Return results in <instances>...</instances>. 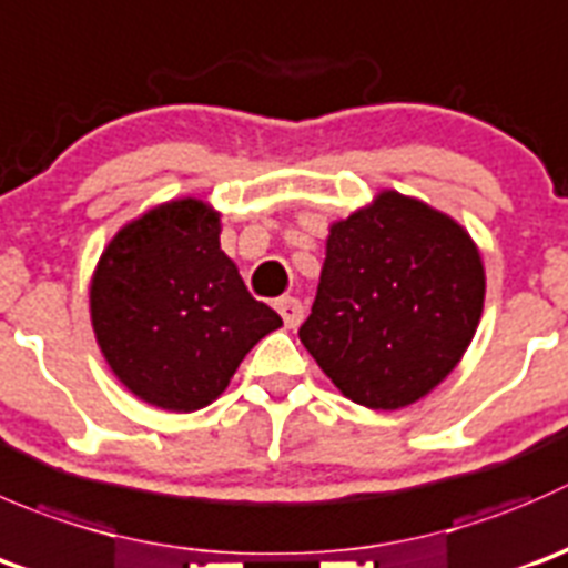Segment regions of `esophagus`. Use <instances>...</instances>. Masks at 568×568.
I'll return each instance as SVG.
<instances>
[{"label": "esophagus", "instance_id": "obj_1", "mask_svg": "<svg viewBox=\"0 0 568 568\" xmlns=\"http://www.w3.org/2000/svg\"><path fill=\"white\" fill-rule=\"evenodd\" d=\"M274 307H277V313L283 316L285 327H296V324L302 322V316H305V307H302V302L294 300V296H280V300L274 302Z\"/></svg>", "mask_w": 568, "mask_h": 568}]
</instances>
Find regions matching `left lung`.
<instances>
[{
  "label": "left lung",
  "instance_id": "1",
  "mask_svg": "<svg viewBox=\"0 0 568 568\" xmlns=\"http://www.w3.org/2000/svg\"><path fill=\"white\" fill-rule=\"evenodd\" d=\"M483 300L486 272L469 233L424 202L383 191L329 227L300 341L341 394L396 410L458 366Z\"/></svg>",
  "mask_w": 568,
  "mask_h": 568
}]
</instances>
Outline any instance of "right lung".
I'll list each match as a JSON object with an SVG mask.
<instances>
[{"instance_id": "obj_1", "label": "right lung", "mask_w": 568, "mask_h": 568, "mask_svg": "<svg viewBox=\"0 0 568 568\" xmlns=\"http://www.w3.org/2000/svg\"><path fill=\"white\" fill-rule=\"evenodd\" d=\"M219 213L178 200L115 233L91 283V322L115 377L150 405L191 413L230 385L283 318L246 291Z\"/></svg>"}]
</instances>
